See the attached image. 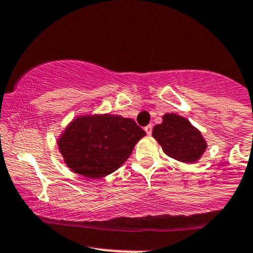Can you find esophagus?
<instances>
[{
    "label": "esophagus",
    "instance_id": "obj_1",
    "mask_svg": "<svg viewBox=\"0 0 253 253\" xmlns=\"http://www.w3.org/2000/svg\"><path fill=\"white\" fill-rule=\"evenodd\" d=\"M144 129H145L146 134L151 135V133H152V126H151V125H148V126H145V127H144Z\"/></svg>",
    "mask_w": 253,
    "mask_h": 253
}]
</instances>
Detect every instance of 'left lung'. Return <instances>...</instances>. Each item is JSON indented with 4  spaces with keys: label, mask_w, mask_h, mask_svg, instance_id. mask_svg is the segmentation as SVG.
Wrapping results in <instances>:
<instances>
[{
    "label": "left lung",
    "mask_w": 253,
    "mask_h": 253,
    "mask_svg": "<svg viewBox=\"0 0 253 253\" xmlns=\"http://www.w3.org/2000/svg\"><path fill=\"white\" fill-rule=\"evenodd\" d=\"M152 137L162 146L165 154L180 162H197L207 149L202 133L176 114L163 115L162 124L152 129Z\"/></svg>",
    "instance_id": "1"
}]
</instances>
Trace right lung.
<instances>
[{
  "instance_id": "right-lung-1",
  "label": "right lung",
  "mask_w": 253,
  "mask_h": 253,
  "mask_svg": "<svg viewBox=\"0 0 253 253\" xmlns=\"http://www.w3.org/2000/svg\"><path fill=\"white\" fill-rule=\"evenodd\" d=\"M145 134L132 119L110 114L86 115L68 125L57 145L72 170L99 179L124 165Z\"/></svg>"
}]
</instances>
